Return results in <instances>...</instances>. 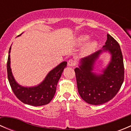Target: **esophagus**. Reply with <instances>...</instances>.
I'll use <instances>...</instances> for the list:
<instances>
[{"label": "esophagus", "mask_w": 131, "mask_h": 131, "mask_svg": "<svg viewBox=\"0 0 131 131\" xmlns=\"http://www.w3.org/2000/svg\"><path fill=\"white\" fill-rule=\"evenodd\" d=\"M75 64L76 63H75V61L73 60V59H70L68 62V65L69 67H73V66L75 65Z\"/></svg>", "instance_id": "esophagus-1"}]
</instances>
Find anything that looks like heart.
I'll use <instances>...</instances> for the list:
<instances>
[{"mask_svg":"<svg viewBox=\"0 0 131 131\" xmlns=\"http://www.w3.org/2000/svg\"><path fill=\"white\" fill-rule=\"evenodd\" d=\"M89 39H90V37H89V35H81L78 37L77 39V43L79 46H81V45H83L85 42H88L89 40ZM97 43L96 41H91L84 46V48H83V52L85 54H90L92 52H93L97 48Z\"/></svg>","mask_w":131,"mask_h":131,"instance_id":"obj_1","label":"heart"}]
</instances>
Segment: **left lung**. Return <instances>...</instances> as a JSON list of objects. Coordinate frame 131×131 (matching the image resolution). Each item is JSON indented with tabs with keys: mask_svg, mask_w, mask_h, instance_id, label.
<instances>
[{
	"mask_svg": "<svg viewBox=\"0 0 131 131\" xmlns=\"http://www.w3.org/2000/svg\"><path fill=\"white\" fill-rule=\"evenodd\" d=\"M106 52L111 54V61L102 73H95L96 61L101 53ZM75 72L78 91L85 102L98 105L113 99L121 89L124 79L123 56L118 42L107 34V40L102 49L82 58Z\"/></svg>",
	"mask_w": 131,
	"mask_h": 131,
	"instance_id": "obj_1",
	"label": "left lung"
}]
</instances>
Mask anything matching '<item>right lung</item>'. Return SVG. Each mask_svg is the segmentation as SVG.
I'll list each match as a JSON object with an SVG mask.
<instances>
[{
  "instance_id": "add662e5",
  "label": "right lung",
  "mask_w": 131,
  "mask_h": 131,
  "mask_svg": "<svg viewBox=\"0 0 131 131\" xmlns=\"http://www.w3.org/2000/svg\"><path fill=\"white\" fill-rule=\"evenodd\" d=\"M10 49L11 46L9 48L7 63V77L12 90L16 96L23 103L31 106H42L50 103L54 96L58 82L63 70L67 67V62H61L50 71L44 80L37 85L33 87L22 86L16 81L12 73L10 68Z\"/></svg>"
}]
</instances>
